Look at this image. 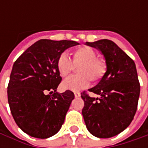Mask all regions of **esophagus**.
I'll list each match as a JSON object with an SVG mask.
<instances>
[{
  "label": "esophagus",
  "instance_id": "obj_1",
  "mask_svg": "<svg viewBox=\"0 0 148 148\" xmlns=\"http://www.w3.org/2000/svg\"><path fill=\"white\" fill-rule=\"evenodd\" d=\"M81 96V93H77V92H76V93H74V97H76V98H77V97H79Z\"/></svg>",
  "mask_w": 148,
  "mask_h": 148
}]
</instances>
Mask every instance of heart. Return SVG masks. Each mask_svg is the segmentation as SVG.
<instances>
[{
    "label": "heart",
    "mask_w": 148,
    "mask_h": 148,
    "mask_svg": "<svg viewBox=\"0 0 148 148\" xmlns=\"http://www.w3.org/2000/svg\"><path fill=\"white\" fill-rule=\"evenodd\" d=\"M77 68V76L64 81L62 87L64 90L77 92L86 88L90 80L98 82L107 72L108 66L105 58L97 57V52L90 47H80L72 54V61L66 54L62 53L57 60V69L62 77H67Z\"/></svg>",
    "instance_id": "obj_1"
}]
</instances>
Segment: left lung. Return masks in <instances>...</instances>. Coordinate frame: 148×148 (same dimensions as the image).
Here are the masks:
<instances>
[{"label": "left lung", "instance_id": "1", "mask_svg": "<svg viewBox=\"0 0 148 148\" xmlns=\"http://www.w3.org/2000/svg\"><path fill=\"white\" fill-rule=\"evenodd\" d=\"M86 44L101 51L108 69L99 83L89 90L100 97H91L86 91L81 93L85 103L84 121L93 136L110 138L127 128L136 112L140 92L136 67L133 60L111 40Z\"/></svg>", "mask_w": 148, "mask_h": 148}]
</instances>
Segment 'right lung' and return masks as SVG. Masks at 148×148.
<instances>
[{"mask_svg":"<svg viewBox=\"0 0 148 148\" xmlns=\"http://www.w3.org/2000/svg\"><path fill=\"white\" fill-rule=\"evenodd\" d=\"M78 44L40 39L14 62L8 85V104L18 127L31 136L49 138L64 123L74 94L71 90L56 91L62 81L57 60L65 50Z\"/></svg>","mask_w":148,"mask_h":148,"instance_id":"1","label":"right lung"}]
</instances>
